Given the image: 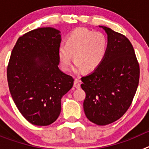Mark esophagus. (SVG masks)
<instances>
[{
	"label": "esophagus",
	"instance_id": "1",
	"mask_svg": "<svg viewBox=\"0 0 149 149\" xmlns=\"http://www.w3.org/2000/svg\"><path fill=\"white\" fill-rule=\"evenodd\" d=\"M74 86L77 89H79V88L81 87V81H79L78 79L76 78L74 80Z\"/></svg>",
	"mask_w": 149,
	"mask_h": 149
}]
</instances>
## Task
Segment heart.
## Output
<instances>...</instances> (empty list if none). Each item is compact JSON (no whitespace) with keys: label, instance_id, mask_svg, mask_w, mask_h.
Wrapping results in <instances>:
<instances>
[{"label":"heart","instance_id":"1","mask_svg":"<svg viewBox=\"0 0 149 149\" xmlns=\"http://www.w3.org/2000/svg\"><path fill=\"white\" fill-rule=\"evenodd\" d=\"M107 48L108 40L104 34L80 27L68 36L65 45H60L57 53L63 71L70 69L73 54L76 72L83 68L93 72L103 62Z\"/></svg>","mask_w":149,"mask_h":149}]
</instances>
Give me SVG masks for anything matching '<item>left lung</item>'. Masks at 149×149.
<instances>
[{"instance_id": "1", "label": "left lung", "mask_w": 149, "mask_h": 149, "mask_svg": "<svg viewBox=\"0 0 149 149\" xmlns=\"http://www.w3.org/2000/svg\"><path fill=\"white\" fill-rule=\"evenodd\" d=\"M108 48L101 65L81 78L86 93L84 110L86 118L98 125L120 119L132 103L137 89L139 66L131 42L104 26Z\"/></svg>"}]
</instances>
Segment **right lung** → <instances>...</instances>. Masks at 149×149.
<instances>
[{"label":"right lung","instance_id":"obj_1","mask_svg":"<svg viewBox=\"0 0 149 149\" xmlns=\"http://www.w3.org/2000/svg\"><path fill=\"white\" fill-rule=\"evenodd\" d=\"M60 31L53 27L33 30L19 37L7 67L9 89L17 108L29 122L49 125L61 111V98L74 79L60 70Z\"/></svg>","mask_w":149,"mask_h":149}]
</instances>
